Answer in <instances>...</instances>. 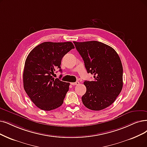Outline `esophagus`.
I'll list each match as a JSON object with an SVG mask.
<instances>
[{
    "instance_id": "34e87169",
    "label": "esophagus",
    "mask_w": 147,
    "mask_h": 147,
    "mask_svg": "<svg viewBox=\"0 0 147 147\" xmlns=\"http://www.w3.org/2000/svg\"><path fill=\"white\" fill-rule=\"evenodd\" d=\"M70 84L73 86H76V85H78L80 84V83H79V81H76L75 83H71Z\"/></svg>"
}]
</instances>
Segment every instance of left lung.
<instances>
[{"instance_id":"8db88e82","label":"left lung","mask_w":147,"mask_h":147,"mask_svg":"<svg viewBox=\"0 0 147 147\" xmlns=\"http://www.w3.org/2000/svg\"><path fill=\"white\" fill-rule=\"evenodd\" d=\"M83 58L87 73L93 81H85L86 92L82 96L85 106L98 111L112 104L122 90L123 68L120 58L111 47L97 41L74 42Z\"/></svg>"}]
</instances>
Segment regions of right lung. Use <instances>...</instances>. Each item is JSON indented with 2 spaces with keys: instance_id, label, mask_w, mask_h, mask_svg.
Masks as SVG:
<instances>
[{
  "instance_id": "1",
  "label": "right lung",
  "mask_w": 147,
  "mask_h": 147,
  "mask_svg": "<svg viewBox=\"0 0 147 147\" xmlns=\"http://www.w3.org/2000/svg\"><path fill=\"white\" fill-rule=\"evenodd\" d=\"M74 48L70 42H47L38 45L29 52L23 70V87L31 100L39 109L50 111L63 104L70 84L54 79L52 75L57 69L61 72L63 57Z\"/></svg>"
}]
</instances>
